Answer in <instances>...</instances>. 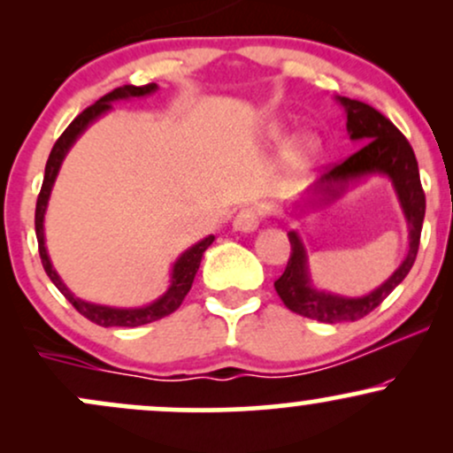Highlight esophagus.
Listing matches in <instances>:
<instances>
[{"mask_svg": "<svg viewBox=\"0 0 453 453\" xmlns=\"http://www.w3.org/2000/svg\"><path fill=\"white\" fill-rule=\"evenodd\" d=\"M259 221H262V209L257 206H249V209H242L234 217V230L236 232H256Z\"/></svg>", "mask_w": 453, "mask_h": 453, "instance_id": "esophagus-1", "label": "esophagus"}]
</instances>
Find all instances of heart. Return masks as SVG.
<instances>
[{"mask_svg": "<svg viewBox=\"0 0 453 453\" xmlns=\"http://www.w3.org/2000/svg\"><path fill=\"white\" fill-rule=\"evenodd\" d=\"M262 136L268 144H279L280 140L285 138V129L283 126H279V123H268V126L264 127ZM317 149H319V140H317L313 134H300V136H296L292 142L288 144V149H285V159H288V164L292 165V168H303V165H306L313 159Z\"/></svg>", "mask_w": 453, "mask_h": 453, "instance_id": "1", "label": "heart"}]
</instances>
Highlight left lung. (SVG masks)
I'll use <instances>...</instances> for the list:
<instances>
[{"label":"left lung","instance_id":"8db88e82","mask_svg":"<svg viewBox=\"0 0 453 453\" xmlns=\"http://www.w3.org/2000/svg\"><path fill=\"white\" fill-rule=\"evenodd\" d=\"M336 102L345 108L347 134L353 142H360L362 147L342 164L332 165L327 173L321 174L294 202V209L300 212L324 209L327 204H334L351 185L360 183L368 176H386L396 191L400 209L407 219L409 251L400 266L377 289L364 296H341L315 288L303 236L296 230L288 232L292 256H289L285 273L274 280V289L289 311L309 319L324 321V324L362 319L403 283L418 257L419 234H422L426 215V196L419 183L418 159L409 140L398 132V127L389 119L368 104L341 96H336Z\"/></svg>","mask_w":453,"mask_h":453}]
</instances>
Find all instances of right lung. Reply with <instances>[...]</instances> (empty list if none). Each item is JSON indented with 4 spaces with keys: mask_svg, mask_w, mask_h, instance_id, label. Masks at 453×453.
<instances>
[{
    "mask_svg": "<svg viewBox=\"0 0 453 453\" xmlns=\"http://www.w3.org/2000/svg\"><path fill=\"white\" fill-rule=\"evenodd\" d=\"M155 91H157V85H155V82H150V85H142V87H134V85L119 87V89L106 93V96L100 97L93 106L78 114L74 121L67 126L65 132L61 134L59 140H57L53 150H50L49 161H46V168H44L42 189H40L38 204H35V236H38L40 257H42V266L46 270V274H49L50 280H53L55 288L59 289L67 300H70L72 306H74L78 313L85 315L87 319L93 321V324L104 326V327H136L174 313V311L180 306V303L185 300L187 292L191 289V283H194L197 268H200L202 256H204L206 249L211 247L212 241H215V236L211 234V236L202 238V241L191 244L187 251L180 253V256L176 257L173 273H170L168 289H165L157 300H153V303L144 306H134V309H119V306L96 304V303H87V300L78 298V296L72 294V289L67 288L64 280H61L59 274H57V270L53 268V262H50L49 257V251H46V238H44L46 206H49L50 191H53L57 174H59L61 164H64L67 150L74 147L76 140L85 134V129L89 127L91 123H96L97 119L112 111V102L132 100V97H144Z\"/></svg>",
    "mask_w": 453,
    "mask_h": 453,
    "instance_id": "obj_1",
    "label": "right lung"
}]
</instances>
